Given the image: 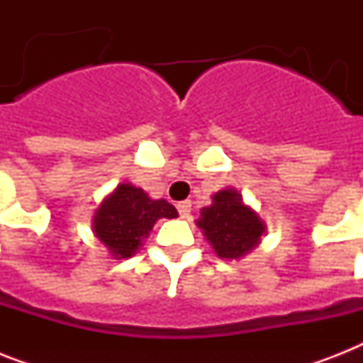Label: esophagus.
Instances as JSON below:
<instances>
[{"instance_id":"esophagus-1","label":"esophagus","mask_w":363,"mask_h":363,"mask_svg":"<svg viewBox=\"0 0 363 363\" xmlns=\"http://www.w3.org/2000/svg\"><path fill=\"white\" fill-rule=\"evenodd\" d=\"M177 211H179L181 218H190V213H192V201H190V199H184V201H181V203L177 205Z\"/></svg>"}]
</instances>
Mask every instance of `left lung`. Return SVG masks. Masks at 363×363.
<instances>
[{
	"mask_svg": "<svg viewBox=\"0 0 363 363\" xmlns=\"http://www.w3.org/2000/svg\"><path fill=\"white\" fill-rule=\"evenodd\" d=\"M211 199L213 203L199 211L196 224L218 258L241 259L259 245L265 222L242 201L239 190L224 188Z\"/></svg>",
	"mask_w": 363,
	"mask_h": 363,
	"instance_id": "obj_1",
	"label": "left lung"
}]
</instances>
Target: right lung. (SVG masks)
I'll return each instance as SVG.
<instances>
[{"label":"right lung","instance_id":"right-lung-1","mask_svg":"<svg viewBox=\"0 0 363 363\" xmlns=\"http://www.w3.org/2000/svg\"><path fill=\"white\" fill-rule=\"evenodd\" d=\"M165 199H152L143 188L122 182L105 196L92 216V232L115 259L131 258L160 218H177Z\"/></svg>","mask_w":363,"mask_h":363}]
</instances>
